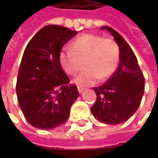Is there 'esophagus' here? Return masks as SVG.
I'll return each mask as SVG.
<instances>
[{"label": "esophagus", "instance_id": "1", "mask_svg": "<svg viewBox=\"0 0 158 158\" xmlns=\"http://www.w3.org/2000/svg\"><path fill=\"white\" fill-rule=\"evenodd\" d=\"M78 90H79V93H82L83 91H84V88H82V87H79V86H78Z\"/></svg>", "mask_w": 158, "mask_h": 158}]
</instances>
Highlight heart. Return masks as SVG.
Returning a JSON list of instances; mask_svg holds the SVG:
<instances>
[{
    "instance_id": "obj_1",
    "label": "heart",
    "mask_w": 158,
    "mask_h": 158,
    "mask_svg": "<svg viewBox=\"0 0 158 158\" xmlns=\"http://www.w3.org/2000/svg\"><path fill=\"white\" fill-rule=\"evenodd\" d=\"M120 60V48L115 40L93 34L79 36L72 47L62 49L59 61L62 69L69 75H76L85 69L75 79L77 85H91L100 79L106 80L115 72Z\"/></svg>"
}]
</instances>
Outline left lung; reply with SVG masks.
Segmentation results:
<instances>
[{
	"label": "left lung",
	"mask_w": 158,
	"mask_h": 158,
	"mask_svg": "<svg viewBox=\"0 0 158 158\" xmlns=\"http://www.w3.org/2000/svg\"><path fill=\"white\" fill-rule=\"evenodd\" d=\"M120 48L118 67L109 79L99 87H93L96 103L91 106L93 116L100 122L118 124L134 115L139 106L145 90V78L135 53L122 36L108 26Z\"/></svg>",
	"instance_id": "obj_1"
}]
</instances>
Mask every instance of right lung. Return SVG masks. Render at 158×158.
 Here are the masks:
<instances>
[{"label":"right lung","mask_w":158,"mask_h":158,"mask_svg":"<svg viewBox=\"0 0 158 158\" xmlns=\"http://www.w3.org/2000/svg\"><path fill=\"white\" fill-rule=\"evenodd\" d=\"M76 35L77 31L62 26H45L23 52L16 92L26 120L37 129H51L64 123L79 96L59 61L62 46Z\"/></svg>","instance_id":"add662e5"}]
</instances>
